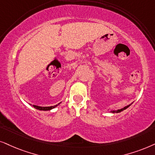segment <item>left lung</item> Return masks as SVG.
<instances>
[{
    "label": "left lung",
    "instance_id": "left-lung-1",
    "mask_svg": "<svg viewBox=\"0 0 155 155\" xmlns=\"http://www.w3.org/2000/svg\"><path fill=\"white\" fill-rule=\"evenodd\" d=\"M132 104H133V103H132ZM132 104H130V105H128V106H127L124 107V108H121V109H119V110H111L109 111V112H110V113H120V112H122L123 110H125V109H127V108H128V107H129L130 106H131Z\"/></svg>",
    "mask_w": 155,
    "mask_h": 155
}]
</instances>
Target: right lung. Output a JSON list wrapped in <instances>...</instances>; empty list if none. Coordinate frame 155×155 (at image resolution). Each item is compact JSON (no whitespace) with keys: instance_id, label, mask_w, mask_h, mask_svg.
I'll return each mask as SVG.
<instances>
[{"instance_id":"1","label":"right lung","mask_w":155,"mask_h":155,"mask_svg":"<svg viewBox=\"0 0 155 155\" xmlns=\"http://www.w3.org/2000/svg\"><path fill=\"white\" fill-rule=\"evenodd\" d=\"M60 103H61V102H60ZM60 103H59V104H58L55 105V106H47V107L38 106H35V105H32V104H30V105H31V106H32V107H34L35 108L38 109V110H45V111H46V110H51V109L56 108V107H57V106H59V105L60 104Z\"/></svg>"}]
</instances>
